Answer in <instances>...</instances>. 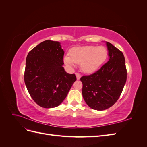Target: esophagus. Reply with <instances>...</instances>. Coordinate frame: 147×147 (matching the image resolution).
<instances>
[{
  "mask_svg": "<svg viewBox=\"0 0 147 147\" xmlns=\"http://www.w3.org/2000/svg\"><path fill=\"white\" fill-rule=\"evenodd\" d=\"M75 75H76V77H77V80H80L81 78V75L79 74L78 73L75 74Z\"/></svg>",
  "mask_w": 147,
  "mask_h": 147,
  "instance_id": "esophagus-1",
  "label": "esophagus"
}]
</instances>
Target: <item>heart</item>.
<instances>
[{"mask_svg": "<svg viewBox=\"0 0 147 147\" xmlns=\"http://www.w3.org/2000/svg\"><path fill=\"white\" fill-rule=\"evenodd\" d=\"M69 55H65L63 57L64 63L68 67L72 69L75 63L80 64L82 72L92 74L105 63L108 57V51L102 46H80L71 48Z\"/></svg>", "mask_w": 147, "mask_h": 147, "instance_id": "b5f03b06", "label": "heart"}]
</instances>
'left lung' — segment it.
Listing matches in <instances>:
<instances>
[{
	"label": "left lung",
	"mask_w": 147,
	"mask_h": 147,
	"mask_svg": "<svg viewBox=\"0 0 147 147\" xmlns=\"http://www.w3.org/2000/svg\"><path fill=\"white\" fill-rule=\"evenodd\" d=\"M105 43L109 61L94 74L80 78L84 101L90 108L100 111L110 108L118 100L127 78L123 53L112 43Z\"/></svg>",
	"instance_id": "obj_1"
}]
</instances>
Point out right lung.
I'll use <instances>...</instances> for the list:
<instances>
[{"instance_id":"add662e5","label":"right lung","mask_w":147,"mask_h":147,"mask_svg":"<svg viewBox=\"0 0 147 147\" xmlns=\"http://www.w3.org/2000/svg\"><path fill=\"white\" fill-rule=\"evenodd\" d=\"M64 54L60 42L45 40L26 57L25 84L32 99L42 107L59 105L76 81L75 75L67 73L63 67Z\"/></svg>"}]
</instances>
